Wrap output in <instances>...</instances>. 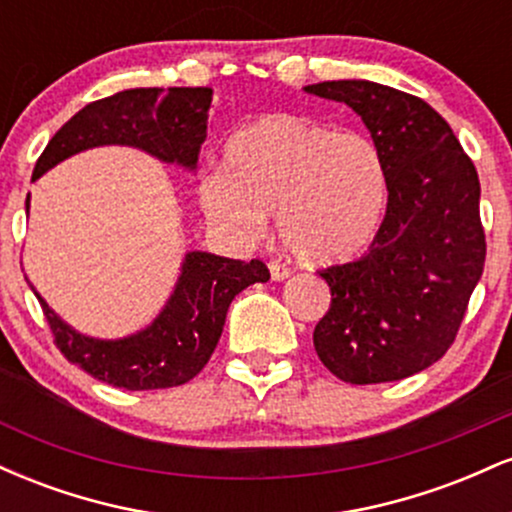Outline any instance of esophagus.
Here are the masks:
<instances>
[{
    "instance_id": "obj_1",
    "label": "esophagus",
    "mask_w": 512,
    "mask_h": 512,
    "mask_svg": "<svg viewBox=\"0 0 512 512\" xmlns=\"http://www.w3.org/2000/svg\"><path fill=\"white\" fill-rule=\"evenodd\" d=\"M269 274H272L274 281H284V279H289V276H291V269L286 267V264L272 260V262H269Z\"/></svg>"
}]
</instances>
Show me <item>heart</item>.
I'll list each match as a JSON object with an SVG mask.
<instances>
[{
    "instance_id": "b5f03b06",
    "label": "heart",
    "mask_w": 512,
    "mask_h": 512,
    "mask_svg": "<svg viewBox=\"0 0 512 512\" xmlns=\"http://www.w3.org/2000/svg\"><path fill=\"white\" fill-rule=\"evenodd\" d=\"M207 216L236 238H255L276 209L284 245L305 262H342L373 243L390 199L380 146L356 129L272 113L238 129L223 170L204 178Z\"/></svg>"
}]
</instances>
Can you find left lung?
I'll use <instances>...</instances> for the list:
<instances>
[{
	"label": "left lung",
	"instance_id": "left-lung-1",
	"mask_svg": "<svg viewBox=\"0 0 512 512\" xmlns=\"http://www.w3.org/2000/svg\"><path fill=\"white\" fill-rule=\"evenodd\" d=\"M305 91L349 105L390 170L385 219L366 255L320 272L332 303L315 325V351L344 383L409 378L455 342L484 272L477 168L421 98L363 79Z\"/></svg>",
	"mask_w": 512,
	"mask_h": 512
}]
</instances>
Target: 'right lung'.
<instances>
[{
	"label": "right lung",
	"instance_id": "obj_1",
	"mask_svg": "<svg viewBox=\"0 0 512 512\" xmlns=\"http://www.w3.org/2000/svg\"><path fill=\"white\" fill-rule=\"evenodd\" d=\"M211 88H129L88 103L50 139L33 170V182L64 158L96 146H134L163 163L195 170L207 139ZM31 195L26 197V211ZM260 260L240 262L192 250L178 284L151 325L122 339H96L69 327L40 293L57 349L69 363L101 383L125 390L185 385L207 366L223 332L228 305L240 291L267 281ZM35 291V289H33Z\"/></svg>",
	"mask_w": 512,
	"mask_h": 512
}]
</instances>
